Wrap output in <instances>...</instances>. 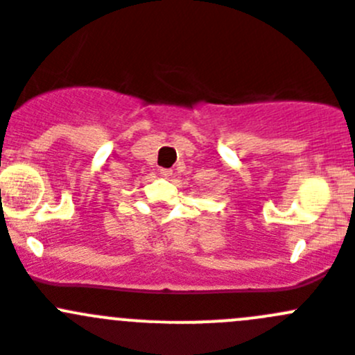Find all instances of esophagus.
Wrapping results in <instances>:
<instances>
[{"instance_id": "34e87169", "label": "esophagus", "mask_w": 355, "mask_h": 355, "mask_svg": "<svg viewBox=\"0 0 355 355\" xmlns=\"http://www.w3.org/2000/svg\"><path fill=\"white\" fill-rule=\"evenodd\" d=\"M171 175V170H166V168H162L161 170V177H164V178H168Z\"/></svg>"}]
</instances>
